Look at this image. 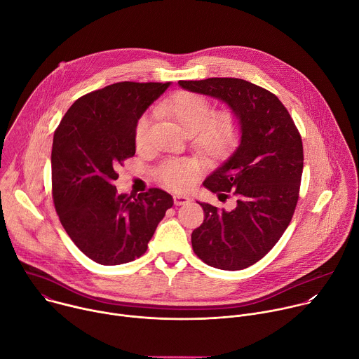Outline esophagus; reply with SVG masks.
Instances as JSON below:
<instances>
[{
  "instance_id": "1",
  "label": "esophagus",
  "mask_w": 359,
  "mask_h": 359,
  "mask_svg": "<svg viewBox=\"0 0 359 359\" xmlns=\"http://www.w3.org/2000/svg\"><path fill=\"white\" fill-rule=\"evenodd\" d=\"M173 198H175L176 206H182V204H186V203L190 201V197L184 196V194H175Z\"/></svg>"
}]
</instances>
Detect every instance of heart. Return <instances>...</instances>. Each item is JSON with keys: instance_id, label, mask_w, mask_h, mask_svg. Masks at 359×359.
Listing matches in <instances>:
<instances>
[{"instance_id": "heart-1", "label": "heart", "mask_w": 359, "mask_h": 359, "mask_svg": "<svg viewBox=\"0 0 359 359\" xmlns=\"http://www.w3.org/2000/svg\"><path fill=\"white\" fill-rule=\"evenodd\" d=\"M172 119L187 136L194 135L197 149L206 156H219L236 142L240 123L237 116L230 111L219 112L210 116V102L201 95L191 92L177 93L168 104H163L156 111ZM149 129V119L140 118L135 128V143H144ZM197 176L194 163L189 161H170L161 166L159 177L169 187L182 190L191 186Z\"/></svg>"}]
</instances>
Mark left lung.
<instances>
[{
	"mask_svg": "<svg viewBox=\"0 0 359 359\" xmlns=\"http://www.w3.org/2000/svg\"><path fill=\"white\" fill-rule=\"evenodd\" d=\"M179 86L222 100L238 119L236 149L203 183L213 193L233 191L237 204L227 212L198 201L206 219L193 230L191 245L215 269H247L276 245L291 222L304 165L301 136L280 99L251 82L209 78L179 81Z\"/></svg>",
	"mask_w": 359,
	"mask_h": 359,
	"instance_id": "obj_1",
	"label": "left lung"
}]
</instances>
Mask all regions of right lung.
I'll use <instances>...</instances> for the list:
<instances>
[{"label":"right lung","instance_id":"1","mask_svg":"<svg viewBox=\"0 0 359 359\" xmlns=\"http://www.w3.org/2000/svg\"><path fill=\"white\" fill-rule=\"evenodd\" d=\"M170 82H118L79 97L54 133L53 196L75 245L95 263L133 262L173 197L161 189L119 194L116 169L136 151L135 128Z\"/></svg>","mask_w":359,"mask_h":359}]
</instances>
